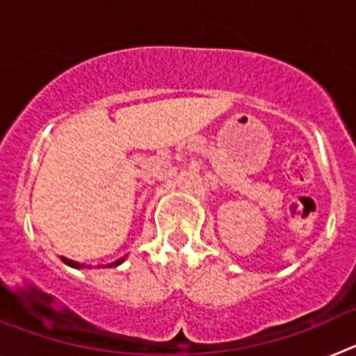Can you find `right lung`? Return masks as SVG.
Masks as SVG:
<instances>
[{
  "label": "right lung",
  "mask_w": 356,
  "mask_h": 356,
  "mask_svg": "<svg viewBox=\"0 0 356 356\" xmlns=\"http://www.w3.org/2000/svg\"><path fill=\"white\" fill-rule=\"evenodd\" d=\"M60 260H62V262L65 264V266H69V267H74V269H83V267H87V266H85V264L74 262V260H71V259H65V257H60ZM124 260H127V257H121V259H119V260H115V262H112V264H108V266H106V267H118V266H121V264L124 262ZM89 267H90V266H89Z\"/></svg>",
  "instance_id": "obj_1"
}]
</instances>
